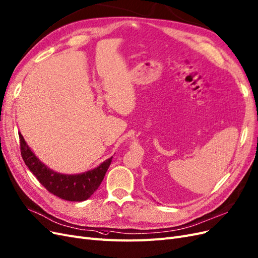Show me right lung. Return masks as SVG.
<instances>
[{
	"mask_svg": "<svg viewBox=\"0 0 258 258\" xmlns=\"http://www.w3.org/2000/svg\"><path fill=\"white\" fill-rule=\"evenodd\" d=\"M21 156L30 171L34 174L39 183L49 193L69 202H84L98 188L105 177V173L110 166L112 157L105 161L97 168L81 173L68 176L54 172L39 162L28 147L26 140L19 133Z\"/></svg>",
	"mask_w": 258,
	"mask_h": 258,
	"instance_id": "right-lung-1",
	"label": "right lung"
}]
</instances>
